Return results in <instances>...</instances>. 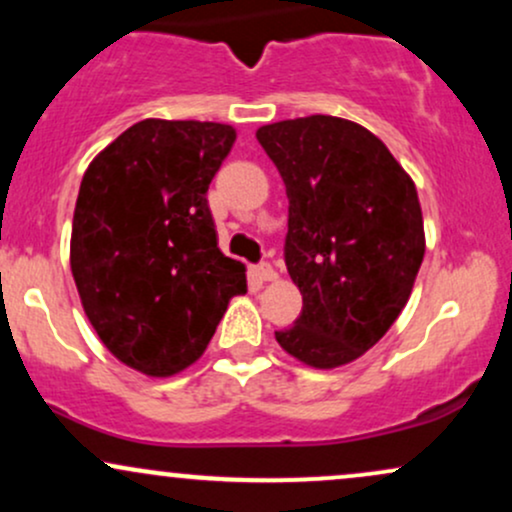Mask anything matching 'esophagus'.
<instances>
[{"mask_svg":"<svg viewBox=\"0 0 512 512\" xmlns=\"http://www.w3.org/2000/svg\"><path fill=\"white\" fill-rule=\"evenodd\" d=\"M252 276H255L257 281H274L276 279V272L272 264H257V267H252Z\"/></svg>","mask_w":512,"mask_h":512,"instance_id":"esophagus-1","label":"esophagus"}]
</instances>
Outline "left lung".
I'll use <instances>...</instances> for the list:
<instances>
[{
  "label": "left lung",
  "instance_id": "8db88e82",
  "mask_svg": "<svg viewBox=\"0 0 512 512\" xmlns=\"http://www.w3.org/2000/svg\"><path fill=\"white\" fill-rule=\"evenodd\" d=\"M289 197L284 260L303 310L281 349L337 368L383 339L424 260L419 195L387 146L356 122L310 115L257 129Z\"/></svg>",
  "mask_w": 512,
  "mask_h": 512
}]
</instances>
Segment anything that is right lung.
Wrapping results in <instances>:
<instances>
[{"label": "right lung", "mask_w": 512, "mask_h": 512, "mask_svg": "<svg viewBox=\"0 0 512 512\" xmlns=\"http://www.w3.org/2000/svg\"><path fill=\"white\" fill-rule=\"evenodd\" d=\"M236 129L142 120L93 158L72 223V274L93 330L146 375L195 363L245 267L216 243L207 190Z\"/></svg>", "instance_id": "1"}]
</instances>
